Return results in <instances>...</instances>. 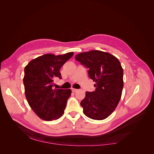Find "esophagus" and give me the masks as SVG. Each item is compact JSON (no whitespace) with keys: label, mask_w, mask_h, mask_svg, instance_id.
<instances>
[{"label":"esophagus","mask_w":154,"mask_h":154,"mask_svg":"<svg viewBox=\"0 0 154 154\" xmlns=\"http://www.w3.org/2000/svg\"><path fill=\"white\" fill-rule=\"evenodd\" d=\"M71 90H72V91L74 92H77V91H78V89H76V88H71Z\"/></svg>","instance_id":"1"}]
</instances>
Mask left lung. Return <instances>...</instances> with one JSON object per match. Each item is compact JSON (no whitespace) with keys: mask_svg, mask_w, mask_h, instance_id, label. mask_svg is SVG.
Returning a JSON list of instances; mask_svg holds the SVG:
<instances>
[{"mask_svg":"<svg viewBox=\"0 0 154 154\" xmlns=\"http://www.w3.org/2000/svg\"><path fill=\"white\" fill-rule=\"evenodd\" d=\"M76 61L88 69V77L95 82L96 89L87 92L80 103L84 114L102 120L113 112L121 99L123 70L118 59L109 53L94 50L75 56Z\"/></svg>","mask_w":154,"mask_h":154,"instance_id":"8db88e82","label":"left lung"}]
</instances>
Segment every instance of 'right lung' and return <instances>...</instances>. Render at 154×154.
<instances>
[{"instance_id": "1", "label": "right lung", "mask_w": 154, "mask_h": 154, "mask_svg": "<svg viewBox=\"0 0 154 154\" xmlns=\"http://www.w3.org/2000/svg\"><path fill=\"white\" fill-rule=\"evenodd\" d=\"M74 53L55 56L46 54L36 58L24 68V82L27 102L42 119H58L64 113L71 89H54L53 81L62 79L60 70Z\"/></svg>"}]
</instances>
